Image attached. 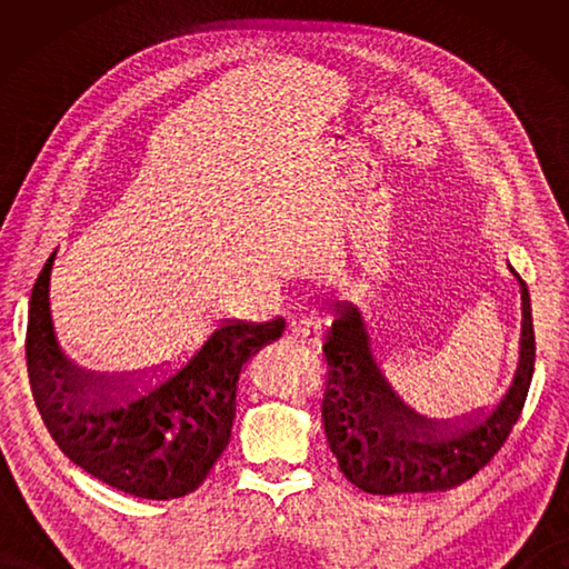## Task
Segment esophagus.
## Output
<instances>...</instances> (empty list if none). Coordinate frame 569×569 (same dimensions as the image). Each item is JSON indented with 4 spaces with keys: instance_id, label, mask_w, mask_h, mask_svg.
<instances>
[{
    "instance_id": "34e87169",
    "label": "esophagus",
    "mask_w": 569,
    "mask_h": 569,
    "mask_svg": "<svg viewBox=\"0 0 569 569\" xmlns=\"http://www.w3.org/2000/svg\"><path fill=\"white\" fill-rule=\"evenodd\" d=\"M320 320L316 316H308V312H300V316H293L288 320V332H291L293 340L300 345H316L320 340Z\"/></svg>"
}]
</instances>
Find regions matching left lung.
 <instances>
[{
    "label": "left lung",
    "instance_id": "8db88e82",
    "mask_svg": "<svg viewBox=\"0 0 569 569\" xmlns=\"http://www.w3.org/2000/svg\"><path fill=\"white\" fill-rule=\"evenodd\" d=\"M513 276L523 300L516 377L497 406L452 430H435L406 413L373 361L361 312L352 303L335 306L322 342V422L337 465L355 487L381 497L452 489L487 467L509 440L536 369L530 296L523 278Z\"/></svg>",
    "mask_w": 569,
    "mask_h": 569
}]
</instances>
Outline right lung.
<instances>
[{"mask_svg": "<svg viewBox=\"0 0 569 569\" xmlns=\"http://www.w3.org/2000/svg\"><path fill=\"white\" fill-rule=\"evenodd\" d=\"M56 253L33 283L27 367L36 408L72 465L139 499L196 491L232 438L244 361L283 335L286 320H222L183 365L153 377L107 379L58 349L48 286Z\"/></svg>", "mask_w": 569, "mask_h": 569, "instance_id": "1", "label": "right lung"}]
</instances>
